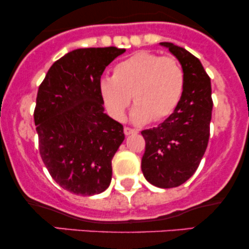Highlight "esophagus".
Listing matches in <instances>:
<instances>
[{
    "mask_svg": "<svg viewBox=\"0 0 249 249\" xmlns=\"http://www.w3.org/2000/svg\"><path fill=\"white\" fill-rule=\"evenodd\" d=\"M124 133L126 134V136H130V134L138 133V130H136V128H131V127H128V126H125L124 127Z\"/></svg>",
    "mask_w": 249,
    "mask_h": 249,
    "instance_id": "34e87169",
    "label": "esophagus"
}]
</instances>
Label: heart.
I'll use <instances>...</instances> for the list:
<instances>
[{
    "instance_id": "obj_1",
    "label": "heart",
    "mask_w": 249,
    "mask_h": 249,
    "mask_svg": "<svg viewBox=\"0 0 249 249\" xmlns=\"http://www.w3.org/2000/svg\"><path fill=\"white\" fill-rule=\"evenodd\" d=\"M185 89V72L173 57L139 51L113 69L112 77L103 78L101 95L110 113L121 119L131 101L136 104L131 118L136 123L160 121L179 104Z\"/></svg>"
}]
</instances>
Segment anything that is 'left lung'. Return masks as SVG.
Wrapping results in <instances>:
<instances>
[{"label": "left lung", "instance_id": "obj_1", "mask_svg": "<svg viewBox=\"0 0 249 249\" xmlns=\"http://www.w3.org/2000/svg\"><path fill=\"white\" fill-rule=\"evenodd\" d=\"M178 58L185 72V89L173 113L157 127L142 131L145 152L142 171L160 188L180 186L198 168L210 138L212 119L211 79L201 62L184 48L162 42Z\"/></svg>", "mask_w": 249, "mask_h": 249}]
</instances>
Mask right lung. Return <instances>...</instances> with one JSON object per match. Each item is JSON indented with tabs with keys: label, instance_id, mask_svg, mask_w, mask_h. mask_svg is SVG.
Instances as JSON below:
<instances>
[{
	"label": "right lung",
	"instance_id": "obj_1",
	"mask_svg": "<svg viewBox=\"0 0 249 249\" xmlns=\"http://www.w3.org/2000/svg\"><path fill=\"white\" fill-rule=\"evenodd\" d=\"M125 49L84 48L51 65L34 111L39 154L50 176L77 196L104 192L124 127L104 113L99 90L105 68Z\"/></svg>",
	"mask_w": 249,
	"mask_h": 249
}]
</instances>
